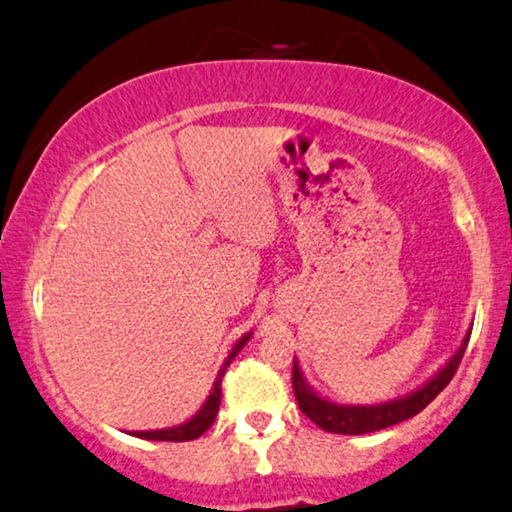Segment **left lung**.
I'll return each mask as SVG.
<instances>
[{
    "mask_svg": "<svg viewBox=\"0 0 512 512\" xmlns=\"http://www.w3.org/2000/svg\"><path fill=\"white\" fill-rule=\"evenodd\" d=\"M471 336V327L467 329L465 338H462L460 348L453 352V357L439 368V371L421 384L419 389H414L405 396L384 400V403L375 405H348V403H336L332 398L320 396V393L306 382V377L300 368V361H293V391L300 403V410L316 423L318 428L327 432H336V435H366V432H375L389 426H396L400 421L412 419L419 414L423 407L437 398V393L442 391L451 377L458 371L462 355H465L467 343Z\"/></svg>",
    "mask_w": 512,
    "mask_h": 512,
    "instance_id": "1",
    "label": "left lung"
}]
</instances>
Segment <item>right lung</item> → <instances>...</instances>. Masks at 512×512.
Instances as JSON below:
<instances>
[{
    "instance_id": "right-lung-1",
    "label": "right lung",
    "mask_w": 512,
    "mask_h": 512,
    "mask_svg": "<svg viewBox=\"0 0 512 512\" xmlns=\"http://www.w3.org/2000/svg\"><path fill=\"white\" fill-rule=\"evenodd\" d=\"M251 334H254V332H247L245 336H240V341L233 345L229 357L224 359L222 368H219L215 382H212L210 396L206 398V403L201 405V410L196 412L190 421L180 423V426H174V428H162V430H135V432H130V435L141 437V439H153V442H190V439L201 437L203 432H206L212 426V423H215V416H217V410H219V400H222V377L226 373V368L233 364V359L238 357V352L245 348Z\"/></svg>"
}]
</instances>
